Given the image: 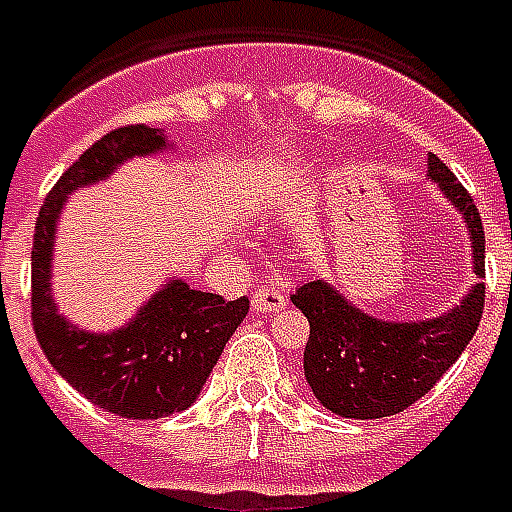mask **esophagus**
Here are the masks:
<instances>
[{"label": "esophagus", "instance_id": "esophagus-1", "mask_svg": "<svg viewBox=\"0 0 512 512\" xmlns=\"http://www.w3.org/2000/svg\"><path fill=\"white\" fill-rule=\"evenodd\" d=\"M287 306V295L282 290H274V287H263L252 293V309L260 314L266 312H282Z\"/></svg>", "mask_w": 512, "mask_h": 512}]
</instances>
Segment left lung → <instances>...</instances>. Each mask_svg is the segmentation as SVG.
I'll return each instance as SVG.
<instances>
[{
    "instance_id": "left-lung-1",
    "label": "left lung",
    "mask_w": 512,
    "mask_h": 512,
    "mask_svg": "<svg viewBox=\"0 0 512 512\" xmlns=\"http://www.w3.org/2000/svg\"><path fill=\"white\" fill-rule=\"evenodd\" d=\"M429 176L467 222L475 285L453 309L426 320H382L347 301L328 279L304 282L293 301L309 320L304 374L314 399L342 418L372 420L404 412L458 361L478 331L486 301V233L478 206L437 154Z\"/></svg>"
}]
</instances>
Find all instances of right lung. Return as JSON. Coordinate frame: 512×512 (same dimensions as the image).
Wrapping results in <instances>:
<instances>
[{
  "mask_svg": "<svg viewBox=\"0 0 512 512\" xmlns=\"http://www.w3.org/2000/svg\"><path fill=\"white\" fill-rule=\"evenodd\" d=\"M168 146L165 130L143 124L108 132L64 170L34 227L32 323L45 358L92 404L132 420L168 418L192 407L249 312V298L222 301L217 293L192 290L179 276L116 331H86L56 309L51 263L67 198L113 176L132 157H151Z\"/></svg>",
  "mask_w": 512,
  "mask_h": 512,
  "instance_id": "add662e5",
  "label": "right lung"
}]
</instances>
